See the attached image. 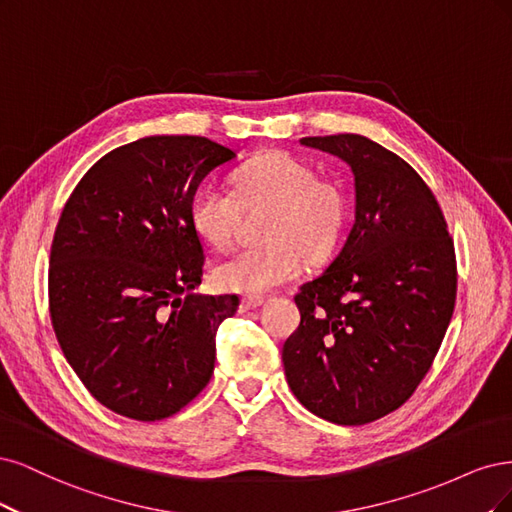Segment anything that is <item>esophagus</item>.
Listing matches in <instances>:
<instances>
[{
    "instance_id": "34e87169",
    "label": "esophagus",
    "mask_w": 512,
    "mask_h": 512,
    "mask_svg": "<svg viewBox=\"0 0 512 512\" xmlns=\"http://www.w3.org/2000/svg\"><path fill=\"white\" fill-rule=\"evenodd\" d=\"M263 304V298H242L240 300V312H246V310H255Z\"/></svg>"
}]
</instances>
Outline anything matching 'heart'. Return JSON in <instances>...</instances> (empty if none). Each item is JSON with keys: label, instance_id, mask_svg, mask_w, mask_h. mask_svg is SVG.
Segmentation results:
<instances>
[{"label": "heart", "instance_id": "b5f03b06", "mask_svg": "<svg viewBox=\"0 0 512 512\" xmlns=\"http://www.w3.org/2000/svg\"><path fill=\"white\" fill-rule=\"evenodd\" d=\"M234 193L219 185L197 189L189 219L214 251L236 242L242 210L266 208L257 227L263 240L214 268L225 291L261 295L298 278L304 259L332 257L349 219V197L334 178L315 176L308 163L270 151L246 161L232 174Z\"/></svg>", "mask_w": 512, "mask_h": 512}]
</instances>
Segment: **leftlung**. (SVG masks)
<instances>
[{"mask_svg": "<svg viewBox=\"0 0 512 512\" xmlns=\"http://www.w3.org/2000/svg\"><path fill=\"white\" fill-rule=\"evenodd\" d=\"M300 144L349 163L355 223L295 295L287 383L317 417L364 425L400 408L432 368L455 308V246L432 189L402 157L357 134Z\"/></svg>", "mask_w": 512, "mask_h": 512, "instance_id": "1", "label": "left lung"}]
</instances>
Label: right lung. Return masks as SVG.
Segmentation results:
<instances>
[{
  "instance_id": "obj_1",
  "label": "right lung",
  "mask_w": 512,
  "mask_h": 512,
  "mask_svg": "<svg viewBox=\"0 0 512 512\" xmlns=\"http://www.w3.org/2000/svg\"><path fill=\"white\" fill-rule=\"evenodd\" d=\"M236 153L202 136L114 148L65 202L48 308L61 351L117 415H176L212 376L217 329L238 295H202L204 246L189 219L202 180Z\"/></svg>"
}]
</instances>
